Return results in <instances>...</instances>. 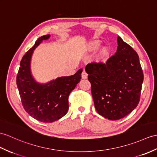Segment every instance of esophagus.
<instances>
[{
  "label": "esophagus",
  "instance_id": "esophagus-1",
  "mask_svg": "<svg viewBox=\"0 0 157 157\" xmlns=\"http://www.w3.org/2000/svg\"><path fill=\"white\" fill-rule=\"evenodd\" d=\"M81 76H82V78H84V79H85V78H88V74L86 73V72L85 71H82Z\"/></svg>",
  "mask_w": 157,
  "mask_h": 157
}]
</instances>
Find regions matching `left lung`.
<instances>
[{
	"mask_svg": "<svg viewBox=\"0 0 157 157\" xmlns=\"http://www.w3.org/2000/svg\"><path fill=\"white\" fill-rule=\"evenodd\" d=\"M114 55L105 61H93L85 71L97 113L109 120L127 116L138 105L144 76L139 57L131 46L117 38Z\"/></svg>",
	"mask_w": 157,
	"mask_h": 157,
	"instance_id": "8db88e82",
	"label": "left lung"
}]
</instances>
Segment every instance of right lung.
Returning <instances> with one entry per match:
<instances>
[{
	"label": "right lung",
	"instance_id": "right-lung-1",
	"mask_svg": "<svg viewBox=\"0 0 157 157\" xmlns=\"http://www.w3.org/2000/svg\"><path fill=\"white\" fill-rule=\"evenodd\" d=\"M51 37H40L22 57L17 76V85L22 104L30 116L43 123H52L64 117L68 110V96L81 79L82 68L73 75L60 76L47 82H37L32 74L34 51Z\"/></svg>",
	"mask_w": 157,
	"mask_h": 157
}]
</instances>
